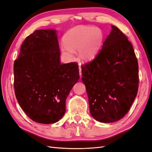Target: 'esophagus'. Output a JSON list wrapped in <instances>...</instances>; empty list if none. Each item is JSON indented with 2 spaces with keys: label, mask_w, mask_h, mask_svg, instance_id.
<instances>
[{
  "label": "esophagus",
  "mask_w": 152,
  "mask_h": 152,
  "mask_svg": "<svg viewBox=\"0 0 152 152\" xmlns=\"http://www.w3.org/2000/svg\"><path fill=\"white\" fill-rule=\"evenodd\" d=\"M79 74H80V78H82V72H81L82 69H81V67H80V66H79Z\"/></svg>",
  "instance_id": "obj_1"
}]
</instances>
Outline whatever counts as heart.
Instances as JSON below:
<instances>
[{"label": "heart", "instance_id": "b5f03b06", "mask_svg": "<svg viewBox=\"0 0 152 152\" xmlns=\"http://www.w3.org/2000/svg\"><path fill=\"white\" fill-rule=\"evenodd\" d=\"M102 30L97 27L77 26L68 30L61 45V54L66 60L74 59V52L82 61H89L98 54L103 42Z\"/></svg>", "mask_w": 152, "mask_h": 152}]
</instances>
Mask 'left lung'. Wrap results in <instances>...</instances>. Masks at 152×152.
I'll return each mask as SVG.
<instances>
[{
  "instance_id": "left-lung-1",
  "label": "left lung",
  "mask_w": 152,
  "mask_h": 152,
  "mask_svg": "<svg viewBox=\"0 0 152 152\" xmlns=\"http://www.w3.org/2000/svg\"><path fill=\"white\" fill-rule=\"evenodd\" d=\"M92 61L82 66L91 115L102 123L123 118L138 90V63L131 43L115 26Z\"/></svg>"
}]
</instances>
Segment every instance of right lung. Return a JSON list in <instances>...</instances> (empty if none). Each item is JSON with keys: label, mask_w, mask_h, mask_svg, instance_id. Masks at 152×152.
Listing matches in <instances>:
<instances>
[{"label": "right lung", "mask_w": 152, "mask_h": 152, "mask_svg": "<svg viewBox=\"0 0 152 152\" xmlns=\"http://www.w3.org/2000/svg\"><path fill=\"white\" fill-rule=\"evenodd\" d=\"M18 102L35 122H57L66 110V99L79 80L76 63L61 64L56 30H37L23 42L14 63Z\"/></svg>", "instance_id": "1"}]
</instances>
